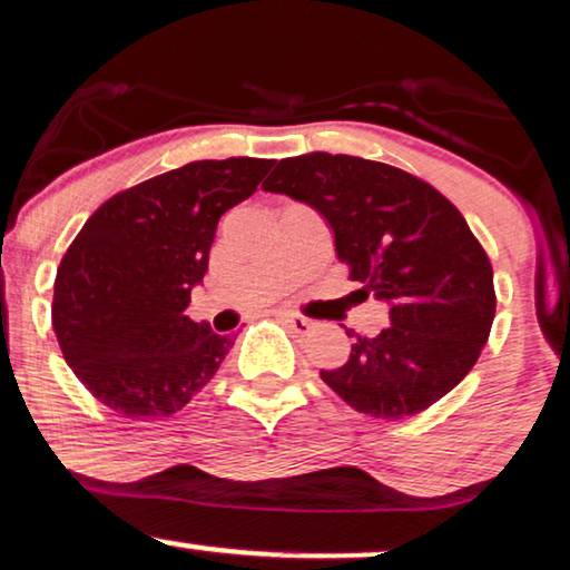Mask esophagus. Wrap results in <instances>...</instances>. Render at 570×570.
<instances>
[{
  "label": "esophagus",
  "mask_w": 570,
  "mask_h": 570,
  "mask_svg": "<svg viewBox=\"0 0 570 570\" xmlns=\"http://www.w3.org/2000/svg\"><path fill=\"white\" fill-rule=\"evenodd\" d=\"M278 315H282V320H286L288 325L294 327L296 333H309L312 327H315V320H309V317H304V315H299V312H288V309H284V312H278Z\"/></svg>",
  "instance_id": "esophagus-1"
}]
</instances>
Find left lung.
I'll use <instances>...</instances> for the list:
<instances>
[{
	"label": "left lung",
	"instance_id": "1",
	"mask_svg": "<svg viewBox=\"0 0 570 570\" xmlns=\"http://www.w3.org/2000/svg\"><path fill=\"white\" fill-rule=\"evenodd\" d=\"M263 190L317 208L351 282L390 304V327L348 333V362L320 372L335 395L400 421L468 376L495 317L493 268L446 196L400 167L327 151L282 159Z\"/></svg>",
	"mask_w": 570,
	"mask_h": 570
}]
</instances>
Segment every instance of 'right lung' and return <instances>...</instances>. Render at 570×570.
Masks as SVG:
<instances>
[{"instance_id":"add662e5","label":"right lung","mask_w":570,"mask_h":570,"mask_svg":"<svg viewBox=\"0 0 570 570\" xmlns=\"http://www.w3.org/2000/svg\"><path fill=\"white\" fill-rule=\"evenodd\" d=\"M274 159H198L108 198L61 258L53 331L77 380L124 419H167L232 348L186 315L216 224Z\"/></svg>"}]
</instances>
